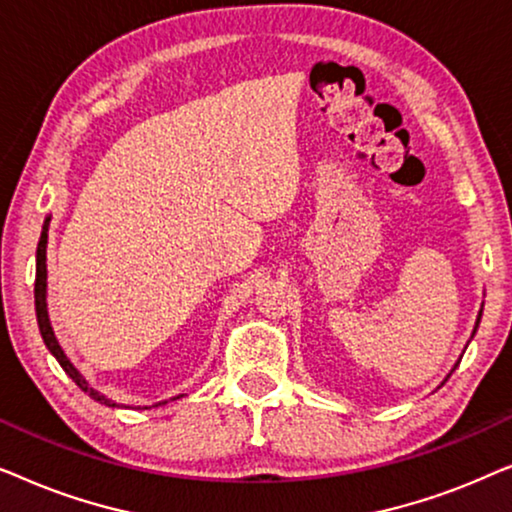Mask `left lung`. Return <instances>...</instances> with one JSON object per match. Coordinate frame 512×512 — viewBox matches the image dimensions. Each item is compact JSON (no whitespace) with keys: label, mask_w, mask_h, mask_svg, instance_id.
<instances>
[{"label":"left lung","mask_w":512,"mask_h":512,"mask_svg":"<svg viewBox=\"0 0 512 512\" xmlns=\"http://www.w3.org/2000/svg\"><path fill=\"white\" fill-rule=\"evenodd\" d=\"M480 319H482V307H480V312H478V319H475V326H473V333H471V338H473V335H475V331H478V326H480ZM457 366H459V361L454 363V368H457ZM454 368L450 370V373H447V377H445V380H443V384H445L447 380H450V375L454 373Z\"/></svg>","instance_id":"obj_1"}]
</instances>
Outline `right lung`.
<instances>
[{"label":"right lung","instance_id":"right-lung-1","mask_svg":"<svg viewBox=\"0 0 512 512\" xmlns=\"http://www.w3.org/2000/svg\"><path fill=\"white\" fill-rule=\"evenodd\" d=\"M48 226H51V216H46L44 226H41V237H39V244H37V279H34V307H37V321H39V331H41V338H44L48 352H51L55 359H58V363L62 366V370L72 377V380L76 382V387H79L81 391H86V394L90 398H95L97 403L107 405V408H125V405L111 401V398H107L104 394H100V391H95L93 387H90L86 377H83L79 370H76V366L72 361L67 359V354L62 352L60 342L58 338H55L53 333V326H51V319H48V303H46V277H48V270H46V247H48ZM184 396V394H181ZM181 396H174V398H181ZM174 398H170V401H174ZM167 401H160L156 405H139L137 410H151V408H158V405H165Z\"/></svg>","mask_w":512,"mask_h":512}]
</instances>
